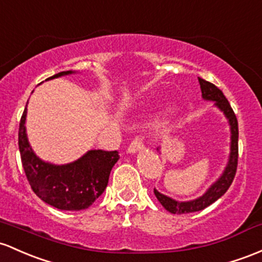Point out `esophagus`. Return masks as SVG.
I'll return each instance as SVG.
<instances>
[{"label": "esophagus", "instance_id": "34e87169", "mask_svg": "<svg viewBox=\"0 0 262 262\" xmlns=\"http://www.w3.org/2000/svg\"><path fill=\"white\" fill-rule=\"evenodd\" d=\"M142 149H144V143H143L142 138L137 137L136 139L130 143V145L128 146V153L129 154L137 153V151L142 150Z\"/></svg>", "mask_w": 262, "mask_h": 262}]
</instances>
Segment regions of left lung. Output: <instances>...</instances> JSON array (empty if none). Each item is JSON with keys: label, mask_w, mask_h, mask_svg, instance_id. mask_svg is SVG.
Here are the masks:
<instances>
[{"label": "left lung", "mask_w": 262, "mask_h": 262, "mask_svg": "<svg viewBox=\"0 0 262 262\" xmlns=\"http://www.w3.org/2000/svg\"><path fill=\"white\" fill-rule=\"evenodd\" d=\"M199 83L203 98L205 100L215 102V107L219 108L220 111L225 114L226 119L229 120L230 132H231L229 160L219 179L205 191V194H203L201 196L198 198V199L190 201H177L171 199V198L166 196V195L162 194V192H159L157 189H154V194L155 196H157V199L159 200V203L165 208V210L171 212V214H189V212L200 211L203 210V209L208 208L209 205L215 203V201L228 191L232 180H234L235 174H236L238 158V125L236 116H235L234 111H232L231 105H230L226 97L224 96L223 92H221L216 85L203 78H199ZM158 150H159V148H158Z\"/></svg>", "instance_id": "left-lung-1"}]
</instances>
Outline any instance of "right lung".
<instances>
[{
	"instance_id": "add662e5",
	"label": "right lung",
	"mask_w": 262,
	"mask_h": 262,
	"mask_svg": "<svg viewBox=\"0 0 262 262\" xmlns=\"http://www.w3.org/2000/svg\"><path fill=\"white\" fill-rule=\"evenodd\" d=\"M72 73L74 72H61L47 79ZM26 116L27 104L19 122L18 146L22 166L34 194L59 210L78 211L89 208L107 188L112 168L119 159L118 151L89 150L78 160L64 165L43 162L28 143Z\"/></svg>"
}]
</instances>
